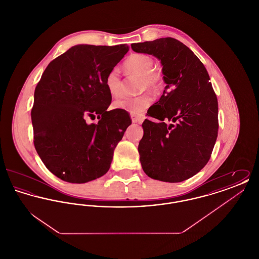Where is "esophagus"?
Segmentation results:
<instances>
[{
  "label": "esophagus",
  "mask_w": 259,
  "mask_h": 259,
  "mask_svg": "<svg viewBox=\"0 0 259 259\" xmlns=\"http://www.w3.org/2000/svg\"><path fill=\"white\" fill-rule=\"evenodd\" d=\"M131 119H132V122H134V123H137V122H139V117L138 116H136V115H131Z\"/></svg>",
  "instance_id": "obj_1"
}]
</instances>
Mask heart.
Returning a JSON list of instances; mask_svg holds the SVG:
<instances>
[{"instance_id": "obj_1", "label": "heart", "mask_w": 259, "mask_h": 259, "mask_svg": "<svg viewBox=\"0 0 259 259\" xmlns=\"http://www.w3.org/2000/svg\"><path fill=\"white\" fill-rule=\"evenodd\" d=\"M124 67L129 73L137 74L142 77V90L148 89L151 92H156L162 87L163 80L160 73L153 70L154 61L148 54L135 53L130 55L126 61L124 62ZM105 84L108 92L112 97L121 95L123 84L117 68H113L107 74ZM150 102L151 100L148 94L137 97L122 96L113 102L112 107L114 109L128 111L132 114H140L148 108Z\"/></svg>"}]
</instances>
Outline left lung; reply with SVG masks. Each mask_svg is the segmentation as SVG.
<instances>
[{"mask_svg": "<svg viewBox=\"0 0 259 259\" xmlns=\"http://www.w3.org/2000/svg\"><path fill=\"white\" fill-rule=\"evenodd\" d=\"M161 62L167 84L160 100L148 111L159 119L143 123L140 160L149 178L180 183L200 172L210 158L219 131L218 98L205 66L174 37L131 45Z\"/></svg>", "mask_w": 259, "mask_h": 259, "instance_id": "8db88e82", "label": "left lung"}]
</instances>
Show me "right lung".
<instances>
[{
	"mask_svg": "<svg viewBox=\"0 0 259 259\" xmlns=\"http://www.w3.org/2000/svg\"><path fill=\"white\" fill-rule=\"evenodd\" d=\"M126 45H79L50 62L35 89L34 145L46 167L73 184L109 171L113 150L131 122L111 105L105 79L128 52ZM99 119L87 124V119Z\"/></svg>",
	"mask_w": 259,
	"mask_h": 259,
	"instance_id": "1",
	"label": "right lung"
}]
</instances>
